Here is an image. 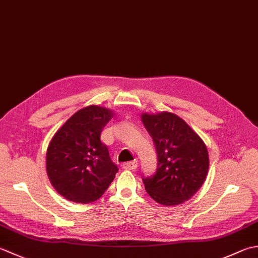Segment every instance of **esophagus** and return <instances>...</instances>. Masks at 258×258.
Returning <instances> with one entry per match:
<instances>
[{"instance_id":"esophagus-1","label":"esophagus","mask_w":258,"mask_h":258,"mask_svg":"<svg viewBox=\"0 0 258 258\" xmlns=\"http://www.w3.org/2000/svg\"><path fill=\"white\" fill-rule=\"evenodd\" d=\"M123 168L125 170H135L138 168V162H136V161H133V162H127L123 165Z\"/></svg>"}]
</instances>
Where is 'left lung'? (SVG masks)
Instances as JSON below:
<instances>
[{
  "label": "left lung",
  "instance_id": "1",
  "mask_svg": "<svg viewBox=\"0 0 258 258\" xmlns=\"http://www.w3.org/2000/svg\"><path fill=\"white\" fill-rule=\"evenodd\" d=\"M142 122L158 156L155 173L142 176L146 192L164 206L189 200L204 184L208 173L209 156L204 141L172 113L143 114Z\"/></svg>",
  "mask_w": 258,
  "mask_h": 258
}]
</instances>
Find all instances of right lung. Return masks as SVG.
Instances as JSON below:
<instances>
[{
	"label": "right lung",
	"instance_id": "obj_1",
	"mask_svg": "<svg viewBox=\"0 0 258 258\" xmlns=\"http://www.w3.org/2000/svg\"><path fill=\"white\" fill-rule=\"evenodd\" d=\"M113 112L92 105L66 122L47 150V173L53 188L69 201L89 204L102 197L118 172L100 134Z\"/></svg>",
	"mask_w": 258,
	"mask_h": 258
}]
</instances>
